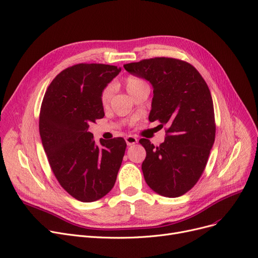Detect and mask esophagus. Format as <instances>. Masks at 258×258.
<instances>
[{"label": "esophagus", "mask_w": 258, "mask_h": 258, "mask_svg": "<svg viewBox=\"0 0 258 258\" xmlns=\"http://www.w3.org/2000/svg\"><path fill=\"white\" fill-rule=\"evenodd\" d=\"M125 141H126V144L127 145H133V144H135V143H137V138L136 137H134V136H126L125 137Z\"/></svg>", "instance_id": "34e87169"}]
</instances>
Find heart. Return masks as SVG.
<instances>
[{
  "label": "heart",
  "instance_id": "obj_1",
  "mask_svg": "<svg viewBox=\"0 0 258 258\" xmlns=\"http://www.w3.org/2000/svg\"><path fill=\"white\" fill-rule=\"evenodd\" d=\"M124 85L127 93L132 97L134 95H136L138 92L142 91V89L149 88V85L147 82H145L143 79H141V78H138L135 76H127L124 80ZM111 94H113V86L107 85L103 88L101 96H100V102H101L102 106L105 107L108 105Z\"/></svg>",
  "mask_w": 258,
  "mask_h": 258
}]
</instances>
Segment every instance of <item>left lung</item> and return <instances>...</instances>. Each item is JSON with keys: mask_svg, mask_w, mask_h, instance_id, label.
Returning a JSON list of instances; mask_svg holds the SVG:
<instances>
[{"mask_svg": "<svg viewBox=\"0 0 258 258\" xmlns=\"http://www.w3.org/2000/svg\"><path fill=\"white\" fill-rule=\"evenodd\" d=\"M132 75L150 81L154 97L149 120L167 125L165 141L147 151L142 162L145 182L164 197L189 191L203 175L215 141V116L208 84L189 63L174 58H152L124 64Z\"/></svg>", "mask_w": 258, "mask_h": 258, "instance_id": "8db88e82", "label": "left lung"}]
</instances>
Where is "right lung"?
<instances>
[{
	"mask_svg": "<svg viewBox=\"0 0 258 258\" xmlns=\"http://www.w3.org/2000/svg\"><path fill=\"white\" fill-rule=\"evenodd\" d=\"M114 65L80 63L62 71L44 95L39 131L53 175L71 196L92 203L113 188L126 142L96 144L89 124L104 117L100 96L120 73Z\"/></svg>",
	"mask_w": 258,
	"mask_h": 258,
	"instance_id": "1",
	"label": "right lung"
}]
</instances>
